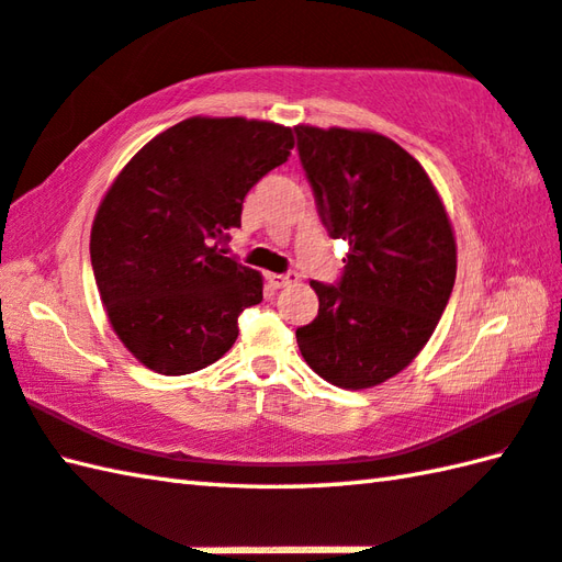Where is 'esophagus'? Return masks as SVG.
I'll list each match as a JSON object with an SVG mask.
<instances>
[{
  "label": "esophagus",
  "mask_w": 562,
  "mask_h": 562,
  "mask_svg": "<svg viewBox=\"0 0 562 562\" xmlns=\"http://www.w3.org/2000/svg\"><path fill=\"white\" fill-rule=\"evenodd\" d=\"M267 281L273 285V289H283V285L299 281V273H295V271H289V273H267Z\"/></svg>",
  "instance_id": "esophagus-1"
}]
</instances>
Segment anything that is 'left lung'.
<instances>
[{
	"instance_id": "left-lung-1",
	"label": "left lung",
	"mask_w": 562,
	"mask_h": 562,
	"mask_svg": "<svg viewBox=\"0 0 562 562\" xmlns=\"http://www.w3.org/2000/svg\"><path fill=\"white\" fill-rule=\"evenodd\" d=\"M295 136L323 225L349 241L340 281H311L321 305L295 340L330 384L376 386L416 359L450 301V217L423 166L389 136L303 124Z\"/></svg>"
}]
</instances>
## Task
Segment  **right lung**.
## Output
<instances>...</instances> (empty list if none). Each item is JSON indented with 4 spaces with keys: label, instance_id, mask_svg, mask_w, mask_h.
Returning a JSON list of instances; mask_svg holds the SVG:
<instances>
[{
    "label": "right lung",
    "instance_id": "add662e5",
    "mask_svg": "<svg viewBox=\"0 0 562 562\" xmlns=\"http://www.w3.org/2000/svg\"><path fill=\"white\" fill-rule=\"evenodd\" d=\"M293 144L273 122L190 116L114 178L92 222L90 259L112 330L144 367L181 376L235 345L237 317L261 303L263 281L220 245Z\"/></svg>",
    "mask_w": 562,
    "mask_h": 562
}]
</instances>
